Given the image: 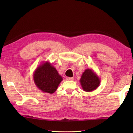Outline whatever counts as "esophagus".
<instances>
[{
    "mask_svg": "<svg viewBox=\"0 0 133 133\" xmlns=\"http://www.w3.org/2000/svg\"><path fill=\"white\" fill-rule=\"evenodd\" d=\"M66 80H67V81H73V80H74V78H70V77H66Z\"/></svg>",
    "mask_w": 133,
    "mask_h": 133,
    "instance_id": "34e87169",
    "label": "esophagus"
}]
</instances>
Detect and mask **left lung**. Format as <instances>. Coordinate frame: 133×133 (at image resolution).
I'll return each instance as SVG.
<instances>
[{"mask_svg": "<svg viewBox=\"0 0 133 133\" xmlns=\"http://www.w3.org/2000/svg\"><path fill=\"white\" fill-rule=\"evenodd\" d=\"M79 82L84 91L90 92L98 88L101 80L94 71L91 69H87L82 74Z\"/></svg>", "mask_w": 133, "mask_h": 133, "instance_id": "8db88e82", "label": "left lung"}]
</instances>
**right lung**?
Returning a JSON list of instances; mask_svg holds the SVG:
<instances>
[{
  "label": "right lung",
  "instance_id": "right-lung-1",
  "mask_svg": "<svg viewBox=\"0 0 133 133\" xmlns=\"http://www.w3.org/2000/svg\"><path fill=\"white\" fill-rule=\"evenodd\" d=\"M34 82L42 92L53 94L63 80L54 66L49 62H43L34 72Z\"/></svg>",
  "mask_w": 133,
  "mask_h": 133
}]
</instances>
